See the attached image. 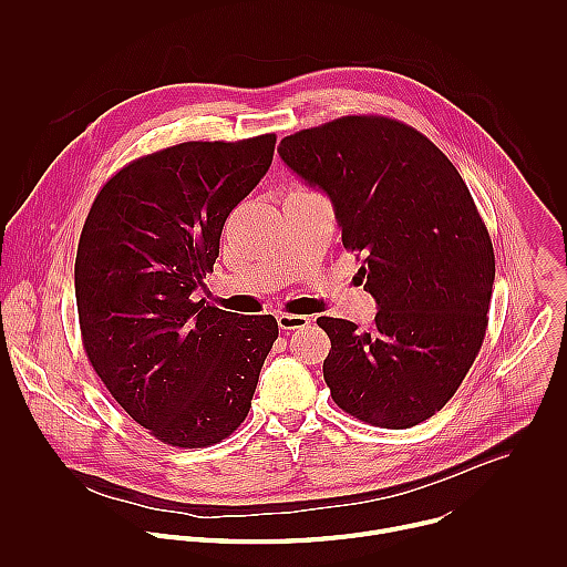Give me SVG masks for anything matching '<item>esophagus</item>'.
Wrapping results in <instances>:
<instances>
[{
  "label": "esophagus",
  "mask_w": 567,
  "mask_h": 567,
  "mask_svg": "<svg viewBox=\"0 0 567 567\" xmlns=\"http://www.w3.org/2000/svg\"><path fill=\"white\" fill-rule=\"evenodd\" d=\"M311 316H305V313H280L278 316V326L280 330L285 332H291V330H302L307 326H311Z\"/></svg>",
  "instance_id": "1"
}]
</instances>
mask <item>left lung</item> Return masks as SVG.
<instances>
[{
  "label": "left lung",
  "instance_id": "8db88e82",
  "mask_svg": "<svg viewBox=\"0 0 567 567\" xmlns=\"http://www.w3.org/2000/svg\"><path fill=\"white\" fill-rule=\"evenodd\" d=\"M280 158L332 199L377 300L370 328L320 316L337 406L381 429L433 417L473 365L496 278L487 226L446 154L385 116H343L280 141Z\"/></svg>",
  "mask_w": 567,
  "mask_h": 567
}]
</instances>
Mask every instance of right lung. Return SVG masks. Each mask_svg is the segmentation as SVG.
I'll return each instance as SVG.
<instances>
[{"label": "right lung", "mask_w": 567, "mask_h": 567, "mask_svg": "<svg viewBox=\"0 0 567 567\" xmlns=\"http://www.w3.org/2000/svg\"><path fill=\"white\" fill-rule=\"evenodd\" d=\"M276 134L188 141L145 154L96 195L75 256L90 363L150 435L179 449L228 437L249 415L278 322L193 300L230 210L267 175Z\"/></svg>", "instance_id": "right-lung-1"}]
</instances>
